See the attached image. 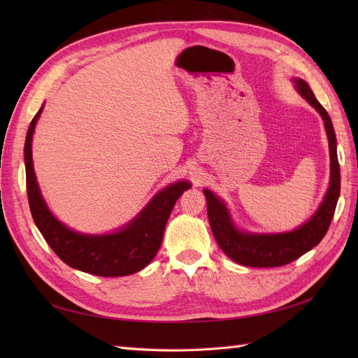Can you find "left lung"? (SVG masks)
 <instances>
[{
  "label": "left lung",
  "mask_w": 358,
  "mask_h": 358,
  "mask_svg": "<svg viewBox=\"0 0 358 358\" xmlns=\"http://www.w3.org/2000/svg\"><path fill=\"white\" fill-rule=\"evenodd\" d=\"M297 92L315 109L326 127L330 149V183L320 208L310 218L287 233H249L239 230L224 200L210 189H203L212 233L225 255L249 267H278L294 262L317 246L326 236L341 194V169L331 119L303 79L292 80Z\"/></svg>",
  "instance_id": "1"
}]
</instances>
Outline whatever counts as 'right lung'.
<instances>
[{
  "label": "right lung",
  "mask_w": 358,
  "mask_h": 358,
  "mask_svg": "<svg viewBox=\"0 0 358 358\" xmlns=\"http://www.w3.org/2000/svg\"><path fill=\"white\" fill-rule=\"evenodd\" d=\"M43 106L32 117L24 148L28 201L37 229L53 252L64 263L80 272L104 278L140 272L155 258L173 206L183 191L191 188V183L178 180L162 188L136 218L113 233L85 234L74 231L50 212L37 183L31 142Z\"/></svg>",
  "instance_id": "add662e5"
}]
</instances>
